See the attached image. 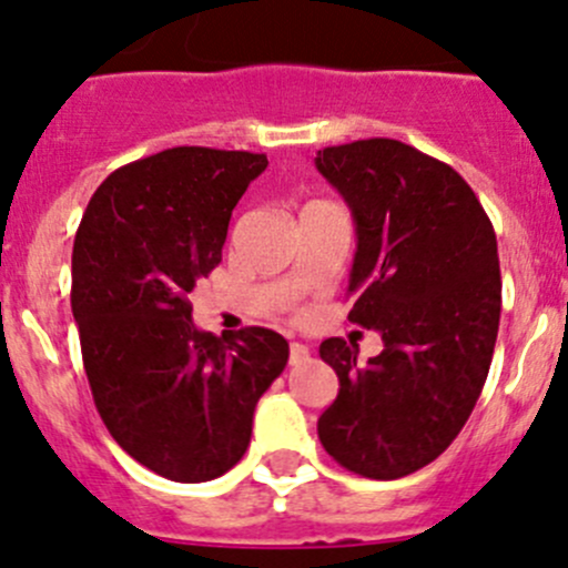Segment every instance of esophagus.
<instances>
[{"mask_svg": "<svg viewBox=\"0 0 568 568\" xmlns=\"http://www.w3.org/2000/svg\"><path fill=\"white\" fill-rule=\"evenodd\" d=\"M311 359V348L302 346V343H291V352H288V363L291 365H302Z\"/></svg>", "mask_w": 568, "mask_h": 568, "instance_id": "1", "label": "esophagus"}]
</instances>
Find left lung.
<instances>
[{
	"mask_svg": "<svg viewBox=\"0 0 568 568\" xmlns=\"http://www.w3.org/2000/svg\"><path fill=\"white\" fill-rule=\"evenodd\" d=\"M316 168L357 227L348 321L385 343L368 363L343 337L321 343L341 390L318 439L363 478H404L459 437L484 390L500 326L495 227L450 164L398 140L324 148Z\"/></svg>",
	"mask_w": 568,
	"mask_h": 568,
	"instance_id": "1",
	"label": "left lung"
}]
</instances>
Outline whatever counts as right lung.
<instances>
[{
	"label": "right lung",
	"mask_w": 568,
	"mask_h": 568,
	"mask_svg": "<svg viewBox=\"0 0 568 568\" xmlns=\"http://www.w3.org/2000/svg\"><path fill=\"white\" fill-rule=\"evenodd\" d=\"M263 153L183 145L114 170L79 222L71 311L84 374L114 443L162 478L200 484L239 464L288 341L263 326L211 335L189 294L222 261Z\"/></svg>",
	"instance_id": "1"
}]
</instances>
